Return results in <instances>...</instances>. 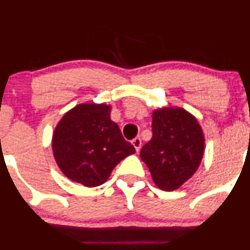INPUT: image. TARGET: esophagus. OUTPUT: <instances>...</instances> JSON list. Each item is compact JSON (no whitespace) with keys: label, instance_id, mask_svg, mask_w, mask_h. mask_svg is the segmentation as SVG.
<instances>
[{"label":"esophagus","instance_id":"esophagus-1","mask_svg":"<svg viewBox=\"0 0 250 250\" xmlns=\"http://www.w3.org/2000/svg\"><path fill=\"white\" fill-rule=\"evenodd\" d=\"M132 144H133V146H134V147H135V150H137V151L140 150V147H141V139H140L139 137L134 138V139L132 140Z\"/></svg>","mask_w":250,"mask_h":250}]
</instances>
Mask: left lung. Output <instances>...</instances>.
Segmentation results:
<instances>
[{
    "label": "left lung",
    "instance_id": "8db88e82",
    "mask_svg": "<svg viewBox=\"0 0 250 250\" xmlns=\"http://www.w3.org/2000/svg\"><path fill=\"white\" fill-rule=\"evenodd\" d=\"M152 138L140 150L156 185L165 191L180 188L202 161L204 135L191 113L165 107L152 113Z\"/></svg>",
    "mask_w": 250,
    "mask_h": 250
}]
</instances>
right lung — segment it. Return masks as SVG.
Instances as JSON below:
<instances>
[{
  "label": "right lung",
  "instance_id": "right-lung-1",
  "mask_svg": "<svg viewBox=\"0 0 250 250\" xmlns=\"http://www.w3.org/2000/svg\"><path fill=\"white\" fill-rule=\"evenodd\" d=\"M105 104H80L64 115L52 140L58 166L72 181L95 188L109 179L113 168L135 152L111 121Z\"/></svg>",
  "mask_w": 250,
  "mask_h": 250
}]
</instances>
